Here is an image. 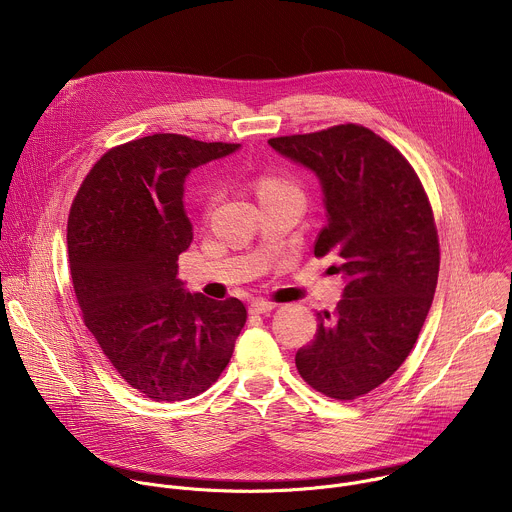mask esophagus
I'll list each match as a JSON object with an SVG mask.
<instances>
[{"label":"esophagus","instance_id":"obj_1","mask_svg":"<svg viewBox=\"0 0 512 512\" xmlns=\"http://www.w3.org/2000/svg\"><path fill=\"white\" fill-rule=\"evenodd\" d=\"M277 306L273 302H265V300H257L249 306V312L251 314H269L271 310H275Z\"/></svg>","mask_w":512,"mask_h":512}]
</instances>
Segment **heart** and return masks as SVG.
<instances>
[{
	"label": "heart",
	"instance_id": "b5f03b06",
	"mask_svg": "<svg viewBox=\"0 0 512 512\" xmlns=\"http://www.w3.org/2000/svg\"><path fill=\"white\" fill-rule=\"evenodd\" d=\"M261 192H291V194H300V190L287 182V180H281V178H263L259 182V194Z\"/></svg>",
	"mask_w": 512,
	"mask_h": 512
}]
</instances>
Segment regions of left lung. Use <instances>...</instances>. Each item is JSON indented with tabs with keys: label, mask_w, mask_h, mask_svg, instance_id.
<instances>
[{
	"label": "left lung",
	"mask_w": 512,
	"mask_h": 512,
	"mask_svg": "<svg viewBox=\"0 0 512 512\" xmlns=\"http://www.w3.org/2000/svg\"><path fill=\"white\" fill-rule=\"evenodd\" d=\"M269 145L320 178L328 221L314 255L334 253L346 277L336 310L316 314L296 367L318 393L352 401L383 385L417 342L440 273L433 210L407 158L369 127L344 123Z\"/></svg>",
	"instance_id": "left-lung-1"
}]
</instances>
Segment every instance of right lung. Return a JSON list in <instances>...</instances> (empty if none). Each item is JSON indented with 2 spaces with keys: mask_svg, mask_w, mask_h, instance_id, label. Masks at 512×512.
<instances>
[{
  "mask_svg": "<svg viewBox=\"0 0 512 512\" xmlns=\"http://www.w3.org/2000/svg\"><path fill=\"white\" fill-rule=\"evenodd\" d=\"M237 148L178 133L115 145L70 206L68 261L83 322L119 377L154 401L214 385L247 322L241 300L190 294L178 279V255L192 243L186 176Z\"/></svg>",
  "mask_w": 512,
  "mask_h": 512,
  "instance_id": "obj_1",
  "label": "right lung"
}]
</instances>
